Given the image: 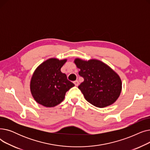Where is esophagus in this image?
I'll return each instance as SVG.
<instances>
[{"label": "esophagus", "mask_w": 150, "mask_h": 150, "mask_svg": "<svg viewBox=\"0 0 150 150\" xmlns=\"http://www.w3.org/2000/svg\"><path fill=\"white\" fill-rule=\"evenodd\" d=\"M74 84L75 85V86H78V84H79V82H78V81H75L74 82Z\"/></svg>", "instance_id": "1"}]
</instances>
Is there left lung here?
<instances>
[{
  "label": "left lung",
  "instance_id": "left-lung-1",
  "mask_svg": "<svg viewBox=\"0 0 150 150\" xmlns=\"http://www.w3.org/2000/svg\"><path fill=\"white\" fill-rule=\"evenodd\" d=\"M84 81L78 86L85 99L92 105L105 108L113 104L122 91L120 76L104 62L97 59L74 61Z\"/></svg>",
  "mask_w": 150,
  "mask_h": 150
}]
</instances>
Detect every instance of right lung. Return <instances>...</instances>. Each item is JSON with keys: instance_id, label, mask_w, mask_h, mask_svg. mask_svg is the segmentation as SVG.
Wrapping results in <instances>:
<instances>
[{"instance_id": "obj_1", "label": "right lung", "mask_w": 150, "mask_h": 150, "mask_svg": "<svg viewBox=\"0 0 150 150\" xmlns=\"http://www.w3.org/2000/svg\"><path fill=\"white\" fill-rule=\"evenodd\" d=\"M66 61L50 58L35 70L30 81V91L39 104L49 108L59 105L64 100L66 92L75 86L61 72Z\"/></svg>"}]
</instances>
